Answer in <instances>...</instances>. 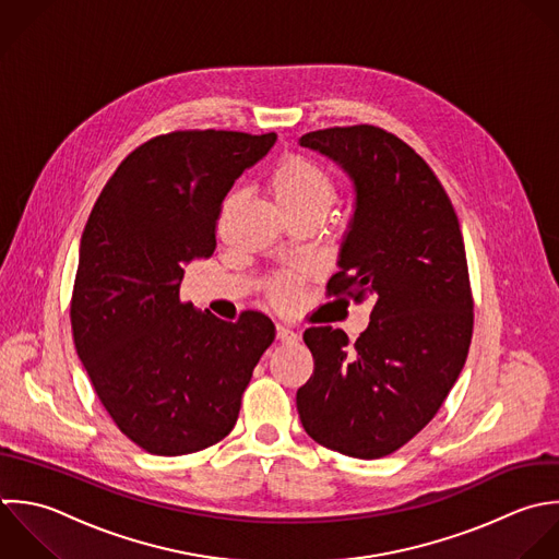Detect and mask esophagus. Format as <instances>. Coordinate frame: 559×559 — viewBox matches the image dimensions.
I'll use <instances>...</instances> for the list:
<instances>
[{"mask_svg":"<svg viewBox=\"0 0 559 559\" xmlns=\"http://www.w3.org/2000/svg\"><path fill=\"white\" fill-rule=\"evenodd\" d=\"M276 340H278L281 344H294V342H298V333H296L294 329H289V326L278 324V326H276Z\"/></svg>","mask_w":559,"mask_h":559,"instance_id":"esophagus-1","label":"esophagus"}]
</instances>
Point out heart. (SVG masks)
I'll return each mask as SVG.
<instances>
[{
    "mask_svg": "<svg viewBox=\"0 0 559 559\" xmlns=\"http://www.w3.org/2000/svg\"><path fill=\"white\" fill-rule=\"evenodd\" d=\"M267 191L276 209L287 219H296L302 215H320L324 219V215L329 213L337 198V180L318 160L305 154H287L272 167L267 176ZM237 193H233L226 200L224 213L233 211ZM300 281L302 276L298 272H287L267 278V298L276 307H289L300 294Z\"/></svg>",
    "mask_w": 559,
    "mask_h": 559,
    "instance_id": "heart-1",
    "label": "heart"
}]
</instances>
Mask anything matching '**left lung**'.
<instances>
[{
  "instance_id": "1",
  "label": "left lung",
  "mask_w": 559,
  "mask_h": 559,
  "mask_svg": "<svg viewBox=\"0 0 559 559\" xmlns=\"http://www.w3.org/2000/svg\"><path fill=\"white\" fill-rule=\"evenodd\" d=\"M300 145L355 182V215L326 294L372 300V313L355 344L342 329L305 331L313 374L296 405L318 444L379 460L433 420L466 364L475 302L460 219L427 160L383 128H324Z\"/></svg>"
}]
</instances>
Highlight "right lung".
Instances as JSON below:
<instances>
[{
  "mask_svg": "<svg viewBox=\"0 0 559 559\" xmlns=\"http://www.w3.org/2000/svg\"><path fill=\"white\" fill-rule=\"evenodd\" d=\"M276 134L174 130L132 150L104 185L80 239L71 331L93 390L136 447L198 453L224 440L274 324L180 300L182 265L211 257L222 202Z\"/></svg>",
  "mask_w": 559,
  "mask_h": 559,
  "instance_id": "add662e5",
  "label": "right lung"
}]
</instances>
